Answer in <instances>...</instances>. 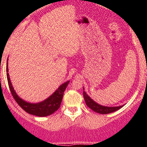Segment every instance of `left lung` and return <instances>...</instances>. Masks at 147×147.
<instances>
[{
	"mask_svg": "<svg viewBox=\"0 0 147 147\" xmlns=\"http://www.w3.org/2000/svg\"><path fill=\"white\" fill-rule=\"evenodd\" d=\"M83 90L84 88H83ZM83 96H84V98H85V103H86L87 106H88L89 108L91 109L92 110H93L94 112L98 113L99 114H108L111 113H113L116 110H119L120 108H121L124 105H121V106H117V107H107V106H103V105H101L99 104H98L97 102H96L94 100L92 99L90 97L85 93V91L84 90L83 91Z\"/></svg>",
	"mask_w": 147,
	"mask_h": 147,
	"instance_id": "obj_1",
	"label": "left lung"
}]
</instances>
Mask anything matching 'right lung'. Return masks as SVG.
Instances as JSON below:
<instances>
[{
	"mask_svg": "<svg viewBox=\"0 0 147 147\" xmlns=\"http://www.w3.org/2000/svg\"><path fill=\"white\" fill-rule=\"evenodd\" d=\"M8 71H9V69H8L7 59L6 76H7L9 87V89L11 90V95L13 96L17 103L20 105V107L25 110L26 112L31 114V115H37V116H40V117H45V116H48V115H50L54 113L60 107L62 97H63V93H64V91L65 90L67 85L69 84L70 81H67L62 84L50 96L45 98L42 102H37V103H31V102H28L25 100H23L17 94L12 85H11L9 74Z\"/></svg>",
	"mask_w": 147,
	"mask_h": 147,
	"instance_id": "obj_1",
	"label": "right lung"
}]
</instances>
